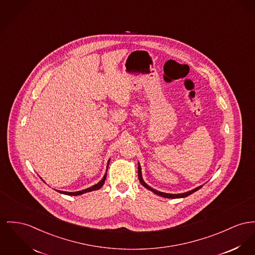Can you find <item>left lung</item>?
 Masks as SVG:
<instances>
[{"mask_svg":"<svg viewBox=\"0 0 255 255\" xmlns=\"http://www.w3.org/2000/svg\"><path fill=\"white\" fill-rule=\"evenodd\" d=\"M138 178H139V181H140V183H141V185H142L143 187H145L147 189L153 191V193H155V194H157V195H159V196L165 197V198H183V197H187L188 195L192 194L193 192H195L196 190H198V189H200L201 187H203V186H200V187H195V188L192 189V190H189V191L184 192V193H178V194H171V193H165V192L158 191V190L154 189L153 187H149V186L144 182V180H143V178H142V173H141V166H140L139 163H138Z\"/></svg>","mask_w":255,"mask_h":255,"instance_id":"left-lung-1","label":"left lung"}]
</instances>
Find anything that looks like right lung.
I'll return each mask as SVG.
<instances>
[{
  "label": "right lung",
  "instance_id": "right-lung-1",
  "mask_svg": "<svg viewBox=\"0 0 255 255\" xmlns=\"http://www.w3.org/2000/svg\"><path fill=\"white\" fill-rule=\"evenodd\" d=\"M109 161H110V159L108 160V162H107V168L106 170L108 169V165H109ZM107 172V171H106ZM105 179H106V173L104 174V176H103V178H102V180L97 184V185H95V186H93V187H88V188H86V189H83V190H79V191H75V192H68V191H62V190H58L60 193H63V194H67V195H81V194H83V193H86V192H89V191H93V190H98V189H100L101 187L103 186V184H104V182H105Z\"/></svg>",
  "mask_w": 255,
  "mask_h": 255
}]
</instances>
